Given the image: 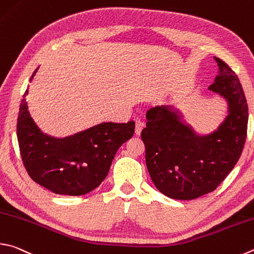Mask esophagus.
I'll use <instances>...</instances> for the list:
<instances>
[{
    "label": "esophagus",
    "mask_w": 254,
    "mask_h": 254,
    "mask_svg": "<svg viewBox=\"0 0 254 254\" xmlns=\"http://www.w3.org/2000/svg\"><path fill=\"white\" fill-rule=\"evenodd\" d=\"M143 127H144V122L141 121V120H136L135 121V134L136 135L141 134V131L143 130Z\"/></svg>",
    "instance_id": "esophagus-1"
}]
</instances>
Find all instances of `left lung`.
Listing matches in <instances>:
<instances>
[{"label": "left lung", "mask_w": 254, "mask_h": 254, "mask_svg": "<svg viewBox=\"0 0 254 254\" xmlns=\"http://www.w3.org/2000/svg\"><path fill=\"white\" fill-rule=\"evenodd\" d=\"M219 71L207 91L227 102V117L210 133L200 134L170 105L146 113L141 132L145 161L156 189L171 199L193 200L214 191L237 164L247 139L248 104L231 67L214 57Z\"/></svg>", "instance_id": "obj_1"}]
</instances>
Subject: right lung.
I'll return each instance as SVG.
<instances>
[{"label":"right lung","mask_w":254,"mask_h":254,"mask_svg":"<svg viewBox=\"0 0 254 254\" xmlns=\"http://www.w3.org/2000/svg\"><path fill=\"white\" fill-rule=\"evenodd\" d=\"M27 93L29 90L21 101L16 134L31 179L55 194L76 196L93 191L107 178L119 147L134 134V121L103 122L59 139L36 126L27 109Z\"/></svg>","instance_id":"obj_1"}]
</instances>
